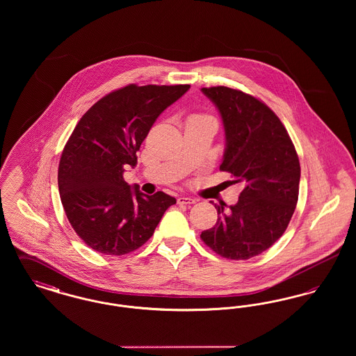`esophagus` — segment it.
<instances>
[{
  "label": "esophagus",
  "instance_id": "obj_1",
  "mask_svg": "<svg viewBox=\"0 0 356 356\" xmlns=\"http://www.w3.org/2000/svg\"><path fill=\"white\" fill-rule=\"evenodd\" d=\"M177 203L179 204H195L196 203V200L195 199H192V197H186V196H180L179 199H177Z\"/></svg>",
  "mask_w": 356,
  "mask_h": 356
}]
</instances>
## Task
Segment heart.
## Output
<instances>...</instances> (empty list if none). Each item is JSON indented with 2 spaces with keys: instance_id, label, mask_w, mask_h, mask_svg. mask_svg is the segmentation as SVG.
Returning a JSON list of instances; mask_svg holds the SVG:
<instances>
[{
  "instance_id": "1",
  "label": "heart",
  "mask_w": 356,
  "mask_h": 356,
  "mask_svg": "<svg viewBox=\"0 0 356 356\" xmlns=\"http://www.w3.org/2000/svg\"><path fill=\"white\" fill-rule=\"evenodd\" d=\"M195 118H205V116H200V115H195V116H192V119H195Z\"/></svg>"
}]
</instances>
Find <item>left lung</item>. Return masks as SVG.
Returning a JSON list of instances; mask_svg holds the SVG:
<instances>
[{
	"mask_svg": "<svg viewBox=\"0 0 356 356\" xmlns=\"http://www.w3.org/2000/svg\"><path fill=\"white\" fill-rule=\"evenodd\" d=\"M202 92L224 125L220 170L244 188L228 212L225 204H215L218 221L200 237L225 259L247 260L268 250L287 229L299 196V157L284 125L264 102L227 86Z\"/></svg>",
	"mask_w": 356,
	"mask_h": 356,
	"instance_id": "1",
	"label": "left lung"
}]
</instances>
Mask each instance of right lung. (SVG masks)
Wrapping results in <instances>:
<instances>
[{"label":"right lung","instance_id":"obj_1","mask_svg":"<svg viewBox=\"0 0 356 356\" xmlns=\"http://www.w3.org/2000/svg\"><path fill=\"white\" fill-rule=\"evenodd\" d=\"M191 85H127L96 102L76 125L58 165V191L70 225L88 247L121 256L140 248L176 199L148 196L122 173L157 118Z\"/></svg>","mask_w":356,"mask_h":356}]
</instances>
